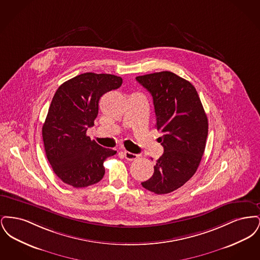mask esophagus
<instances>
[{"label":"esophagus","instance_id":"1","mask_svg":"<svg viewBox=\"0 0 260 260\" xmlns=\"http://www.w3.org/2000/svg\"><path fill=\"white\" fill-rule=\"evenodd\" d=\"M124 156L127 161H134V160H136L138 158V155L134 154V153H131L128 151H124Z\"/></svg>","mask_w":260,"mask_h":260}]
</instances>
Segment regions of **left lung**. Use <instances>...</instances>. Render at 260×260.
<instances>
[{"label": "left lung", "instance_id": "8db88e82", "mask_svg": "<svg viewBox=\"0 0 260 260\" xmlns=\"http://www.w3.org/2000/svg\"><path fill=\"white\" fill-rule=\"evenodd\" d=\"M136 79L153 98L155 126L164 147L153 175L141 185L158 195L168 194L196 173L206 148L208 118L196 88L185 79L169 71Z\"/></svg>", "mask_w": 260, "mask_h": 260}]
</instances>
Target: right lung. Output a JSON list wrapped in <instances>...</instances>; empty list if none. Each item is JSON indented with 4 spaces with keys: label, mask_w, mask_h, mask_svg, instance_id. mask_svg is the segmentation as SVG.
<instances>
[{
    "label": "right lung",
    "mask_w": 260,
    "mask_h": 260,
    "mask_svg": "<svg viewBox=\"0 0 260 260\" xmlns=\"http://www.w3.org/2000/svg\"><path fill=\"white\" fill-rule=\"evenodd\" d=\"M122 83L123 79L115 75L89 72L57 88L42 133L48 161L64 183L82 188L102 179L103 162L116 151L90 140L87 127L94 124L100 98Z\"/></svg>",
    "instance_id": "1"
}]
</instances>
